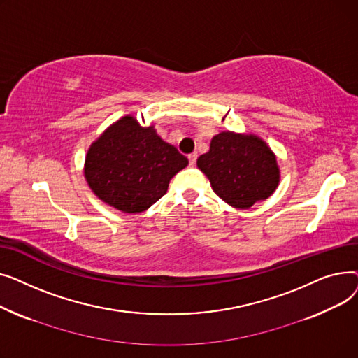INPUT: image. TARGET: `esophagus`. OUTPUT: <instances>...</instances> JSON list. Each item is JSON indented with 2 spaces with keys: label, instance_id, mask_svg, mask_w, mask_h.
<instances>
[{
  "label": "esophagus",
  "instance_id": "obj_1",
  "mask_svg": "<svg viewBox=\"0 0 358 358\" xmlns=\"http://www.w3.org/2000/svg\"><path fill=\"white\" fill-rule=\"evenodd\" d=\"M196 161H197V154H196V152L190 154V155H189V162H190L192 166L196 164Z\"/></svg>",
  "mask_w": 358,
  "mask_h": 358
}]
</instances>
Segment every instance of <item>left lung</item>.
Segmentation results:
<instances>
[{
	"instance_id": "left-lung-1",
	"label": "left lung",
	"mask_w": 358,
	"mask_h": 358,
	"mask_svg": "<svg viewBox=\"0 0 358 358\" xmlns=\"http://www.w3.org/2000/svg\"><path fill=\"white\" fill-rule=\"evenodd\" d=\"M197 166L210 180L213 192L238 209H248L273 194L278 184L274 154L257 136L222 131L210 142L209 152Z\"/></svg>"
}]
</instances>
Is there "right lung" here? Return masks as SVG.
Returning a JSON list of instances; mask_svg holds the SVG:
<instances>
[{
    "label": "right lung",
    "instance_id": "add662e5",
    "mask_svg": "<svg viewBox=\"0 0 358 358\" xmlns=\"http://www.w3.org/2000/svg\"><path fill=\"white\" fill-rule=\"evenodd\" d=\"M189 159L164 142L152 126L130 116L110 126L85 158V178L103 201L124 213H141L158 201Z\"/></svg>",
    "mask_w": 358,
    "mask_h": 358
}]
</instances>
